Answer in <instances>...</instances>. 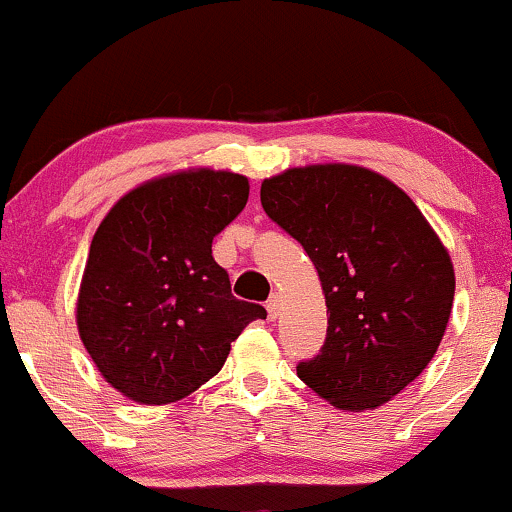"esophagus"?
<instances>
[{
  "mask_svg": "<svg viewBox=\"0 0 512 512\" xmlns=\"http://www.w3.org/2000/svg\"><path fill=\"white\" fill-rule=\"evenodd\" d=\"M279 310H281V296H279V293H272V296H269V301H267V313H269V317H272V320H276V317H279Z\"/></svg>",
  "mask_w": 512,
  "mask_h": 512,
  "instance_id": "esophagus-1",
  "label": "esophagus"
}]
</instances>
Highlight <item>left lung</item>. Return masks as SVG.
<instances>
[{
    "label": "left lung",
    "instance_id": "obj_1",
    "mask_svg": "<svg viewBox=\"0 0 512 512\" xmlns=\"http://www.w3.org/2000/svg\"><path fill=\"white\" fill-rule=\"evenodd\" d=\"M260 199L313 260L330 313L298 378L337 409L383 407L436 356L455 298L448 250L407 192L361 166L289 168Z\"/></svg>",
    "mask_w": 512,
    "mask_h": 512
}]
</instances>
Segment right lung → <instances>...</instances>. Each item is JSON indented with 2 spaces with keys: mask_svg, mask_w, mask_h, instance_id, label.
Instances as JSON below:
<instances>
[{
  "mask_svg": "<svg viewBox=\"0 0 512 512\" xmlns=\"http://www.w3.org/2000/svg\"><path fill=\"white\" fill-rule=\"evenodd\" d=\"M245 175L190 168L129 190L91 240L76 327L105 383L170 404L219 373L267 310L233 298L211 243L248 204Z\"/></svg>",
  "mask_w": 512,
  "mask_h": 512,
  "instance_id": "1",
  "label": "right lung"
}]
</instances>
